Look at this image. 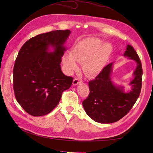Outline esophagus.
<instances>
[{
	"instance_id": "1",
	"label": "esophagus",
	"mask_w": 153,
	"mask_h": 153,
	"mask_svg": "<svg viewBox=\"0 0 153 153\" xmlns=\"http://www.w3.org/2000/svg\"><path fill=\"white\" fill-rule=\"evenodd\" d=\"M81 83H82V81L81 79H80V78H74L73 79V85H77L79 84H81Z\"/></svg>"
}]
</instances>
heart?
<instances>
[{"label":"heart","mask_w":153,"mask_h":153,"mask_svg":"<svg viewBox=\"0 0 153 153\" xmlns=\"http://www.w3.org/2000/svg\"><path fill=\"white\" fill-rule=\"evenodd\" d=\"M112 52V47L96 38H87L78 41L64 54L62 62L66 71L71 73L77 69V62L83 63V70L87 75L94 76L101 71Z\"/></svg>","instance_id":"obj_1"}]
</instances>
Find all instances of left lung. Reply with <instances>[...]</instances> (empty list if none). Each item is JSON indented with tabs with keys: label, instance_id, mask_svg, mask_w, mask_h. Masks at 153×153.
<instances>
[{
	"label": "left lung",
	"instance_id": "obj_1",
	"mask_svg": "<svg viewBox=\"0 0 153 153\" xmlns=\"http://www.w3.org/2000/svg\"><path fill=\"white\" fill-rule=\"evenodd\" d=\"M124 56L135 61L137 68L133 80L129 83L131 89L124 91V87L115 84L111 73L114 62L105 66L93 80L89 82V95L82 102L85 112L94 121L110 124L117 122L131 109L140 95L142 68L136 51L128 45Z\"/></svg>",
	"mask_w": 153,
	"mask_h": 153
}]
</instances>
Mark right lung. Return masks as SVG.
<instances>
[{"label": "right lung", "mask_w": 153, "mask_h": 153, "mask_svg": "<svg viewBox=\"0 0 153 153\" xmlns=\"http://www.w3.org/2000/svg\"><path fill=\"white\" fill-rule=\"evenodd\" d=\"M70 34L69 30H57L39 34L26 41L18 52L14 91L18 103L31 115L49 114L71 85L73 78L64 75L60 65Z\"/></svg>", "instance_id": "obj_1"}]
</instances>
